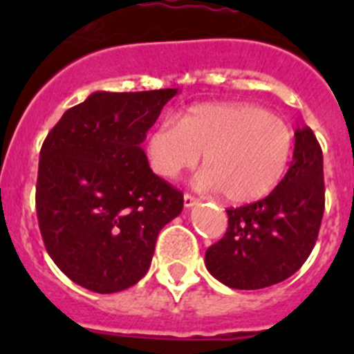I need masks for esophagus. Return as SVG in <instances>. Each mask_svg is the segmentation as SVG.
I'll list each match as a JSON object with an SVG mask.
<instances>
[{
    "label": "esophagus",
    "instance_id": "34e87169",
    "mask_svg": "<svg viewBox=\"0 0 354 354\" xmlns=\"http://www.w3.org/2000/svg\"><path fill=\"white\" fill-rule=\"evenodd\" d=\"M195 205H198V200L193 195H189V193H186L184 195V207H195Z\"/></svg>",
    "mask_w": 354,
    "mask_h": 354
}]
</instances>
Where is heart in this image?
Instances as JSON below:
<instances>
[{
    "mask_svg": "<svg viewBox=\"0 0 354 354\" xmlns=\"http://www.w3.org/2000/svg\"><path fill=\"white\" fill-rule=\"evenodd\" d=\"M150 167L162 179L193 170L204 154L196 184L223 192L234 204H250L280 184L292 152L286 122L245 102H207L187 108L177 124H159L145 143Z\"/></svg>",
    "mask_w": 354,
    "mask_h": 354,
    "instance_id": "obj_1",
    "label": "heart"
}]
</instances>
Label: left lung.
<instances>
[{
	"mask_svg": "<svg viewBox=\"0 0 354 354\" xmlns=\"http://www.w3.org/2000/svg\"><path fill=\"white\" fill-rule=\"evenodd\" d=\"M323 212V150L310 127L301 126L286 177L266 198L227 209V232L207 248L205 268L232 289L283 282L314 250Z\"/></svg>",
	"mask_w": 354,
	"mask_h": 354,
	"instance_id": "obj_1",
	"label": "left lung"
}]
</instances>
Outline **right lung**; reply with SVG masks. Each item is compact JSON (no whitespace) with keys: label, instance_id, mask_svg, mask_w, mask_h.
I'll list each match as a JSON object with an SVG mask.
<instances>
[{"label":"right lung","instance_id":"right-lung-1","mask_svg":"<svg viewBox=\"0 0 354 354\" xmlns=\"http://www.w3.org/2000/svg\"><path fill=\"white\" fill-rule=\"evenodd\" d=\"M177 88L95 92L67 109L40 149L37 218L49 257L99 294L138 283L183 193L150 170L147 131Z\"/></svg>","mask_w":354,"mask_h":354}]
</instances>
